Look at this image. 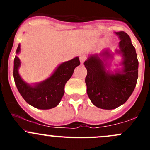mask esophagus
Listing matches in <instances>:
<instances>
[{
    "label": "esophagus",
    "instance_id": "obj_1",
    "mask_svg": "<svg viewBox=\"0 0 150 150\" xmlns=\"http://www.w3.org/2000/svg\"><path fill=\"white\" fill-rule=\"evenodd\" d=\"M86 57L85 55H83V54H81V55H80V61H81V62L83 63L85 61H86Z\"/></svg>",
    "mask_w": 150,
    "mask_h": 150
}]
</instances>
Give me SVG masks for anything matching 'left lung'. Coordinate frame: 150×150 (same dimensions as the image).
<instances>
[{
    "label": "left lung",
    "mask_w": 150,
    "mask_h": 150,
    "mask_svg": "<svg viewBox=\"0 0 150 150\" xmlns=\"http://www.w3.org/2000/svg\"><path fill=\"white\" fill-rule=\"evenodd\" d=\"M115 33L120 39L118 49L112 53L105 48L99 54L88 55L84 62L88 96L93 105L103 110H113L125 103L138 79L139 62L131 38L125 32ZM115 54L122 57V67L112 71L110 67Z\"/></svg>",
    "instance_id": "obj_1"
}]
</instances>
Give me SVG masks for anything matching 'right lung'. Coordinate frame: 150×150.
<instances>
[{
  "mask_svg": "<svg viewBox=\"0 0 150 150\" xmlns=\"http://www.w3.org/2000/svg\"><path fill=\"white\" fill-rule=\"evenodd\" d=\"M20 51V44H19L13 62V74L19 93L29 104L37 109L49 110L57 107L64 93L66 83L72 77L75 68L81 64L79 57H76L61 63L44 81L30 84L25 82L19 73L21 62L17 55Z\"/></svg>",
  "mask_w": 150,
  "mask_h": 150,
  "instance_id": "right-lung-1",
  "label": "right lung"
}]
</instances>
